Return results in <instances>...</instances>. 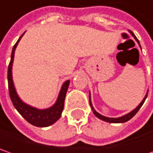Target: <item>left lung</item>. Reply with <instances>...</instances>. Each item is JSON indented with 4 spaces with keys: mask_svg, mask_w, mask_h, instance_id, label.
<instances>
[{
    "mask_svg": "<svg viewBox=\"0 0 153 153\" xmlns=\"http://www.w3.org/2000/svg\"><path fill=\"white\" fill-rule=\"evenodd\" d=\"M129 33L131 34V36L135 39V41L138 42L139 48H141V47H140V44H139V40H138V39H137V37L134 35V33H133L131 31H129ZM147 94H148V92H146V94L145 95L144 99L142 100V101L139 104V105H138L135 109H133V110H132V111H131L130 112H128V113H126V114L123 115V116H121V117H118V118H109V117H105V116H103V115H101L100 113H99V112H97V111L94 109V107L93 106L92 100H91V93H90V92H89V102H90V105H91L92 111H93L94 114L95 116H96L98 119H100V120H103V121L108 122V123H124V122L128 121L129 120H131V118H132V117L137 113V112H138L139 109H140V107L142 106V105H143L144 102H145V100H146V97H147Z\"/></svg>",
    "mask_w": 153,
    "mask_h": 153,
    "instance_id": "8db88e82",
    "label": "left lung"
}]
</instances>
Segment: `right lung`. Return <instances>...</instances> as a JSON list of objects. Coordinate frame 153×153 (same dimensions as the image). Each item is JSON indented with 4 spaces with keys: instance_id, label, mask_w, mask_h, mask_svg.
<instances>
[{
    "instance_id": "right-lung-1",
    "label": "right lung",
    "mask_w": 153,
    "mask_h": 153,
    "mask_svg": "<svg viewBox=\"0 0 153 153\" xmlns=\"http://www.w3.org/2000/svg\"><path fill=\"white\" fill-rule=\"evenodd\" d=\"M24 33L19 38V40L15 43V45L13 48V50H12V53H11V60H10L8 69H7V80H8L9 95H10L11 100L13 102V105H14L15 109L20 112V114L27 121L30 123L33 126H35L38 127H47V126H49L51 125H53V123H55L61 116V113H62L63 108H64V102H65L67 91H68V86L70 84V79L66 80L62 84L55 103L48 108L39 109V108L34 107V106H32L28 104L25 103L20 98V96L18 95L17 92H16L14 80H13V74H12L14 52H15V49L18 46L19 41H21Z\"/></svg>"
}]
</instances>
